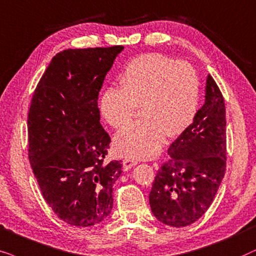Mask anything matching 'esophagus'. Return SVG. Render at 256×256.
Returning <instances> with one entry per match:
<instances>
[{"label": "esophagus", "mask_w": 256, "mask_h": 256, "mask_svg": "<svg viewBox=\"0 0 256 256\" xmlns=\"http://www.w3.org/2000/svg\"><path fill=\"white\" fill-rule=\"evenodd\" d=\"M136 165H137V160L134 159L126 158L122 160V168H124L125 171H128V170H130L132 166H136Z\"/></svg>", "instance_id": "obj_1"}]
</instances>
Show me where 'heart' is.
<instances>
[{
  "label": "heart",
  "mask_w": 256,
  "mask_h": 256,
  "mask_svg": "<svg viewBox=\"0 0 256 256\" xmlns=\"http://www.w3.org/2000/svg\"><path fill=\"white\" fill-rule=\"evenodd\" d=\"M122 88H108L100 100V114L116 130L130 124L140 106L142 120L114 138V151L131 158H151L165 136L178 137L196 118L200 83L196 70L162 54H146L126 66Z\"/></svg>",
  "instance_id": "heart-1"
}]
</instances>
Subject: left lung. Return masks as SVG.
<instances>
[{"instance_id": "1", "label": "left lung", "mask_w": 256, "mask_h": 256, "mask_svg": "<svg viewBox=\"0 0 256 256\" xmlns=\"http://www.w3.org/2000/svg\"><path fill=\"white\" fill-rule=\"evenodd\" d=\"M226 153L224 97L208 74L205 104L170 146V159L153 182L148 200L156 219L172 227H185L200 219L222 182Z\"/></svg>"}]
</instances>
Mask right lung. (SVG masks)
<instances>
[{"label": "right lung", "mask_w": 256, "mask_h": 256, "mask_svg": "<svg viewBox=\"0 0 256 256\" xmlns=\"http://www.w3.org/2000/svg\"><path fill=\"white\" fill-rule=\"evenodd\" d=\"M124 46L60 51L37 84L28 114L29 162L60 219L94 226L111 213L118 160L104 164L110 136L98 108L104 78Z\"/></svg>", "instance_id": "right-lung-1"}]
</instances>
